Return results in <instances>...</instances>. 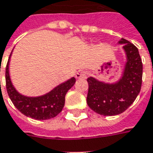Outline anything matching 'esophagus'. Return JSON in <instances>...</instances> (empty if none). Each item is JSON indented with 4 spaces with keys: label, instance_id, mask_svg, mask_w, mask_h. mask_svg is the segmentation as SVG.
Here are the masks:
<instances>
[{
    "label": "esophagus",
    "instance_id": "obj_1",
    "mask_svg": "<svg viewBox=\"0 0 153 153\" xmlns=\"http://www.w3.org/2000/svg\"><path fill=\"white\" fill-rule=\"evenodd\" d=\"M87 76V72L84 70H79L75 74V78L76 79H84Z\"/></svg>",
    "mask_w": 153,
    "mask_h": 153
}]
</instances>
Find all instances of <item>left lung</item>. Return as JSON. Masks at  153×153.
<instances>
[{
    "mask_svg": "<svg viewBox=\"0 0 153 153\" xmlns=\"http://www.w3.org/2000/svg\"><path fill=\"white\" fill-rule=\"evenodd\" d=\"M126 62L122 77L114 83H105L90 77L86 102L94 112L103 116H114L124 112L140 91L142 62L139 51L129 41L121 39Z\"/></svg>",
    "mask_w": 153,
    "mask_h": 153,
    "instance_id": "obj_1",
    "label": "left lung"
}]
</instances>
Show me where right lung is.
<instances>
[{"mask_svg":"<svg viewBox=\"0 0 153 153\" xmlns=\"http://www.w3.org/2000/svg\"><path fill=\"white\" fill-rule=\"evenodd\" d=\"M11 56L12 53L6 68V85L8 96L14 106L23 114L31 119L45 120L56 117L64 107L65 96L68 90L75 84V78L72 77L45 95L39 97H26L20 94L15 89L11 80L9 74Z\"/></svg>","mask_w":153,"mask_h":153,"instance_id":"add662e5","label":"right lung"}]
</instances>
